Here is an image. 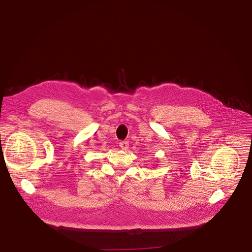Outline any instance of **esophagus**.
<instances>
[{"mask_svg": "<svg viewBox=\"0 0 252 252\" xmlns=\"http://www.w3.org/2000/svg\"><path fill=\"white\" fill-rule=\"evenodd\" d=\"M128 147H129V142H128L127 140H123V141L120 142V148H121L122 150L126 151V150L128 149Z\"/></svg>", "mask_w": 252, "mask_h": 252, "instance_id": "34e87169", "label": "esophagus"}]
</instances>
